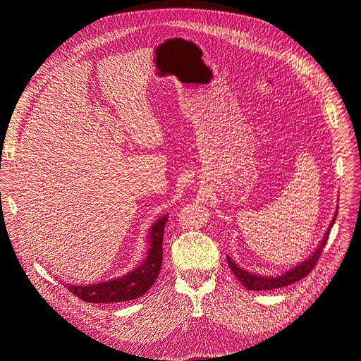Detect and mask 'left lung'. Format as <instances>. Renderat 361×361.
<instances>
[{"mask_svg": "<svg viewBox=\"0 0 361 361\" xmlns=\"http://www.w3.org/2000/svg\"><path fill=\"white\" fill-rule=\"evenodd\" d=\"M337 211H338V206H337V209L334 212V216H333V220H331L329 228H326V232L322 236V241L318 244V247L314 248L313 253L309 257H305L302 262H300V264L289 268L285 272H281V274H279V276L272 277V276L255 274V272H250V271L239 267L238 264H235V262L228 256H227V264H228V267H231L235 277L239 281H241V285H244L250 290H269V289H279V288L289 286V285H292V283L298 281L302 277L307 276L309 272L313 269V267L316 265V262H318V259H319V256L322 253V250H324V247L326 244V239H329L331 227H333V224L336 221Z\"/></svg>", "mask_w": 361, "mask_h": 361, "instance_id": "8db88e82", "label": "left lung"}]
</instances>
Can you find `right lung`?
Here are the masks:
<instances>
[{"instance_id":"add662e5","label":"right lung","mask_w":361,"mask_h":361,"mask_svg":"<svg viewBox=\"0 0 361 361\" xmlns=\"http://www.w3.org/2000/svg\"><path fill=\"white\" fill-rule=\"evenodd\" d=\"M169 215H162L150 226L147 233L146 257L133 271L106 281L93 285H69L66 286L73 295L85 302H122L140 298L154 285L162 264V238L164 226Z\"/></svg>"}]
</instances>
